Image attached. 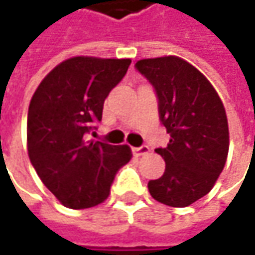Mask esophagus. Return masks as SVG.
Masks as SVG:
<instances>
[{
    "instance_id": "1",
    "label": "esophagus",
    "mask_w": 255,
    "mask_h": 255,
    "mask_svg": "<svg viewBox=\"0 0 255 255\" xmlns=\"http://www.w3.org/2000/svg\"><path fill=\"white\" fill-rule=\"evenodd\" d=\"M132 150L134 156H142V154H146V153L149 152V147H147L146 144H142V146H139V147H133Z\"/></svg>"
}]
</instances>
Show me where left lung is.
Here are the masks:
<instances>
[{
    "label": "left lung",
    "instance_id": "obj_1",
    "mask_svg": "<svg viewBox=\"0 0 255 255\" xmlns=\"http://www.w3.org/2000/svg\"><path fill=\"white\" fill-rule=\"evenodd\" d=\"M134 68L153 86L159 119L170 133L169 144L156 149L166 169L149 181V191L166 206H190L213 189L227 160L223 102L206 76L177 56L142 59Z\"/></svg>",
    "mask_w": 255,
    "mask_h": 255
}]
</instances>
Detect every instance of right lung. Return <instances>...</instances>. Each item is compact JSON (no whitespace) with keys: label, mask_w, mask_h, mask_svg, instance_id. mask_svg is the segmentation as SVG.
Returning <instances> with one entry per match:
<instances>
[{"label":"right lung","mask_w":255,"mask_h":255,"mask_svg":"<svg viewBox=\"0 0 255 255\" xmlns=\"http://www.w3.org/2000/svg\"><path fill=\"white\" fill-rule=\"evenodd\" d=\"M130 59L76 56L39 84L28 111V156L46 189L68 209H89L109 196L129 146L88 140L102 121L103 103Z\"/></svg>","instance_id":"obj_1"}]
</instances>
